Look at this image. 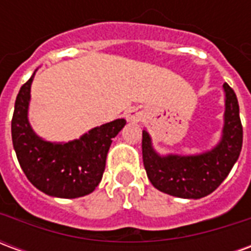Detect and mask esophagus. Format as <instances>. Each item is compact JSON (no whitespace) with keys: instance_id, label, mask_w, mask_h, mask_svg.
<instances>
[{"instance_id":"obj_1","label":"esophagus","mask_w":251,"mask_h":251,"mask_svg":"<svg viewBox=\"0 0 251 251\" xmlns=\"http://www.w3.org/2000/svg\"><path fill=\"white\" fill-rule=\"evenodd\" d=\"M126 118L129 122H133V124H136V122H140V121L144 118V113H142V110H140L138 107H133L127 111V115H126Z\"/></svg>"}]
</instances>
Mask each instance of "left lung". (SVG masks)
Here are the masks:
<instances>
[{
    "label": "left lung",
    "mask_w": 251,
    "mask_h": 251,
    "mask_svg": "<svg viewBox=\"0 0 251 251\" xmlns=\"http://www.w3.org/2000/svg\"><path fill=\"white\" fill-rule=\"evenodd\" d=\"M223 129L215 147L196 154H160L152 137L142 130V160L148 179L154 188L176 198L200 199L214 192L237 163L242 149V124L237 95L227 83Z\"/></svg>",
    "instance_id": "obj_1"
}]
</instances>
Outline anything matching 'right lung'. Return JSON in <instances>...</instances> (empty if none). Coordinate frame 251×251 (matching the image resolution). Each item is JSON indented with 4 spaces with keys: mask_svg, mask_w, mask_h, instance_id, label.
I'll return each instance as SVG.
<instances>
[{
    "mask_svg": "<svg viewBox=\"0 0 251 251\" xmlns=\"http://www.w3.org/2000/svg\"><path fill=\"white\" fill-rule=\"evenodd\" d=\"M36 71L20 88L14 103L12 141L17 160L25 176L41 192L63 199L86 196L100 183L110 145L126 121L120 118L97 126L68 142L41 138L28 118L30 86Z\"/></svg>",
    "mask_w": 251,
    "mask_h": 251,
    "instance_id": "obj_1",
    "label": "right lung"
}]
</instances>
